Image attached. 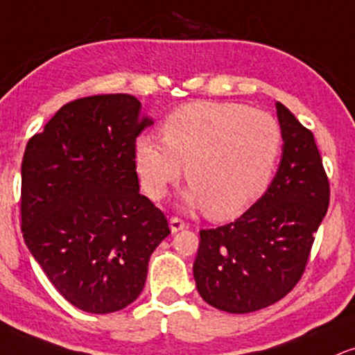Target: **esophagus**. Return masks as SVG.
Segmentation results:
<instances>
[{
	"label": "esophagus",
	"instance_id": "obj_1",
	"mask_svg": "<svg viewBox=\"0 0 355 355\" xmlns=\"http://www.w3.org/2000/svg\"><path fill=\"white\" fill-rule=\"evenodd\" d=\"M185 228H189V223H187V221L177 218V216H172V218H170V230H172V233H177Z\"/></svg>",
	"mask_w": 355,
	"mask_h": 355
}]
</instances>
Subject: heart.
Wrapping results in <instances>:
<instances>
[{"instance_id": "heart-1", "label": "heart", "mask_w": 355, "mask_h": 355, "mask_svg": "<svg viewBox=\"0 0 355 355\" xmlns=\"http://www.w3.org/2000/svg\"><path fill=\"white\" fill-rule=\"evenodd\" d=\"M164 140L140 135L135 165L145 191L165 196L182 177L191 185L185 202L205 207L213 220L241 215L270 187L283 147L272 115L234 102H193L162 125Z\"/></svg>"}]
</instances>
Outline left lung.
I'll use <instances>...</instances> for the list:
<instances>
[{"instance_id":"8db88e82","label":"left lung","mask_w":355,"mask_h":355,"mask_svg":"<svg viewBox=\"0 0 355 355\" xmlns=\"http://www.w3.org/2000/svg\"><path fill=\"white\" fill-rule=\"evenodd\" d=\"M283 155L271 185L233 223L200 232L193 276L208 304L232 314L283 300L301 279L329 207V180L314 135L276 102Z\"/></svg>"}]
</instances>
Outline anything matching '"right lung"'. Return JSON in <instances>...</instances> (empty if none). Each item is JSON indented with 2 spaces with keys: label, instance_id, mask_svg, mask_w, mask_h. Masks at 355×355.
Instances as JSON below:
<instances>
[{
  "label": "right lung",
  "instance_id": "obj_1",
  "mask_svg": "<svg viewBox=\"0 0 355 355\" xmlns=\"http://www.w3.org/2000/svg\"><path fill=\"white\" fill-rule=\"evenodd\" d=\"M139 99L104 94L62 105L29 139L21 164V230L64 300L91 314L134 302L168 221L140 195L135 140L153 121Z\"/></svg>",
  "mask_w": 355,
  "mask_h": 355
}]
</instances>
